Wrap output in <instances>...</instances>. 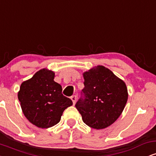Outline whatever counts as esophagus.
Returning a JSON list of instances; mask_svg holds the SVG:
<instances>
[{"label":"esophagus","instance_id":"esophagus-1","mask_svg":"<svg viewBox=\"0 0 156 156\" xmlns=\"http://www.w3.org/2000/svg\"><path fill=\"white\" fill-rule=\"evenodd\" d=\"M76 99H77V98H76V95H73L72 97H71V100H72V101H73V105L76 104Z\"/></svg>","mask_w":156,"mask_h":156}]
</instances>
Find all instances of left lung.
<instances>
[{
    "label": "left lung",
    "instance_id": "obj_1",
    "mask_svg": "<svg viewBox=\"0 0 156 156\" xmlns=\"http://www.w3.org/2000/svg\"><path fill=\"white\" fill-rule=\"evenodd\" d=\"M84 88L76 104L86 125L103 129L121 115L128 101L125 82L108 68L98 65L84 72Z\"/></svg>",
    "mask_w": 156,
    "mask_h": 156
}]
</instances>
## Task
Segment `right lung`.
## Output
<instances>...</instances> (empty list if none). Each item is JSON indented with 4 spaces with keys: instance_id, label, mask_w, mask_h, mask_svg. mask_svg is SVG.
Wrapping results in <instances>:
<instances>
[{
    "instance_id": "obj_1",
    "label": "right lung",
    "mask_w": 156,
    "mask_h": 156,
    "mask_svg": "<svg viewBox=\"0 0 156 156\" xmlns=\"http://www.w3.org/2000/svg\"><path fill=\"white\" fill-rule=\"evenodd\" d=\"M54 72L42 69L20 87L17 96L23 114L38 128L56 125L64 111L73 105V101L62 94V86L54 81Z\"/></svg>"
}]
</instances>
